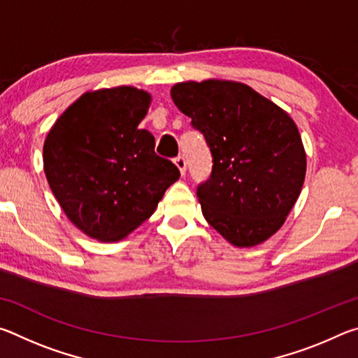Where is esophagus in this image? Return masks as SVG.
<instances>
[{"label": "esophagus", "mask_w": 358, "mask_h": 358, "mask_svg": "<svg viewBox=\"0 0 358 358\" xmlns=\"http://www.w3.org/2000/svg\"><path fill=\"white\" fill-rule=\"evenodd\" d=\"M173 162H175V166H177V169L180 171V173L185 175L186 173V159H185V157L183 156L175 157Z\"/></svg>", "instance_id": "obj_1"}]
</instances>
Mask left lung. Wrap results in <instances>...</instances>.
I'll list each match as a JSON object with an SVG mask.
<instances>
[{"label": "left lung", "instance_id": "8db88e82", "mask_svg": "<svg viewBox=\"0 0 358 358\" xmlns=\"http://www.w3.org/2000/svg\"><path fill=\"white\" fill-rule=\"evenodd\" d=\"M171 96L213 155L211 177L197 187L203 217L232 246L264 243L286 222L305 181L306 153L295 121L235 80L180 82Z\"/></svg>", "mask_w": 358, "mask_h": 358}]
</instances>
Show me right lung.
I'll return each mask as SVG.
<instances>
[{
	"label": "right lung",
	"instance_id": "right-lung-1",
	"mask_svg": "<svg viewBox=\"0 0 358 358\" xmlns=\"http://www.w3.org/2000/svg\"><path fill=\"white\" fill-rule=\"evenodd\" d=\"M151 94L136 87L83 93L59 115L42 150L48 186L74 226L115 243L155 213L180 178L155 153V137L138 129Z\"/></svg>",
	"mask_w": 358,
	"mask_h": 358
}]
</instances>
